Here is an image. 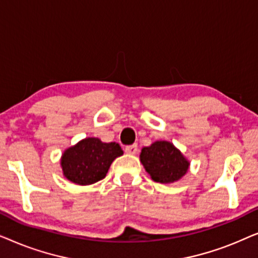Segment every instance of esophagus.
Returning a JSON list of instances; mask_svg holds the SVG:
<instances>
[{
  "label": "esophagus",
  "instance_id": "obj_1",
  "mask_svg": "<svg viewBox=\"0 0 258 258\" xmlns=\"http://www.w3.org/2000/svg\"><path fill=\"white\" fill-rule=\"evenodd\" d=\"M124 151L129 155H135V154H137V151H139V147H137V144H133V146L125 147Z\"/></svg>",
  "mask_w": 258,
  "mask_h": 258
}]
</instances>
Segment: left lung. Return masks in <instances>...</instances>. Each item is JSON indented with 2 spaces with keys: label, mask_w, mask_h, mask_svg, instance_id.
Returning <instances> with one entry per match:
<instances>
[{
  "label": "left lung",
  "mask_w": 258,
  "mask_h": 258,
  "mask_svg": "<svg viewBox=\"0 0 258 258\" xmlns=\"http://www.w3.org/2000/svg\"><path fill=\"white\" fill-rule=\"evenodd\" d=\"M140 161L151 179L163 184L179 181L190 167L188 158L169 141H155L142 148Z\"/></svg>",
  "instance_id": "8db88e82"
}]
</instances>
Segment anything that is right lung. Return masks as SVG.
Here are the masks:
<instances>
[{
	"label": "right lung",
	"instance_id": "add662e5",
	"mask_svg": "<svg viewBox=\"0 0 258 258\" xmlns=\"http://www.w3.org/2000/svg\"><path fill=\"white\" fill-rule=\"evenodd\" d=\"M123 155L118 143L102 142L97 137H87L63 151L61 169L68 181L79 185L94 184L105 177L115 158Z\"/></svg>",
	"mask_w": 258,
	"mask_h": 258
}]
</instances>
